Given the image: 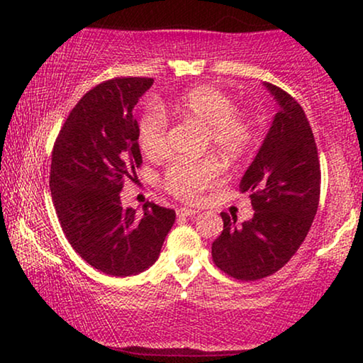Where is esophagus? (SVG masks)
Instances as JSON below:
<instances>
[{
  "mask_svg": "<svg viewBox=\"0 0 363 363\" xmlns=\"http://www.w3.org/2000/svg\"><path fill=\"white\" fill-rule=\"evenodd\" d=\"M196 213L198 210H193V208H178L177 210L178 218H190V216H195Z\"/></svg>",
  "mask_w": 363,
  "mask_h": 363,
  "instance_id": "esophagus-1",
  "label": "esophagus"
}]
</instances>
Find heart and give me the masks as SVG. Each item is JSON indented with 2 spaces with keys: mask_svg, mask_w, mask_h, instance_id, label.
Listing matches in <instances>:
<instances>
[{
  "mask_svg": "<svg viewBox=\"0 0 363 363\" xmlns=\"http://www.w3.org/2000/svg\"><path fill=\"white\" fill-rule=\"evenodd\" d=\"M182 117L195 118L208 127V145L223 157L238 160L255 142V125L236 104L220 89L201 86L188 91L173 102ZM138 145L148 157H162L168 148V121L158 106H150L138 121ZM221 180V165L215 158L201 162H175L163 175V186L182 200H195Z\"/></svg>",
  "mask_w": 363,
  "mask_h": 363,
  "instance_id": "heart-1",
  "label": "heart"
}]
</instances>
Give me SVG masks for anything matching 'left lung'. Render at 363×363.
<instances>
[{"mask_svg":"<svg viewBox=\"0 0 363 363\" xmlns=\"http://www.w3.org/2000/svg\"><path fill=\"white\" fill-rule=\"evenodd\" d=\"M264 86L279 108L240 183L241 191L250 193L255 215L238 225L236 216L221 213L223 231L211 246L215 264L241 281L274 274L296 255L320 196L319 155L304 111L281 87Z\"/></svg>","mask_w":363,"mask_h":363,"instance_id":"8db88e82","label":"left lung"}]
</instances>
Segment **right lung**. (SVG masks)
<instances>
[{
  "label": "right lung",
  "mask_w": 363,
  "mask_h": 363,
  "mask_svg": "<svg viewBox=\"0 0 363 363\" xmlns=\"http://www.w3.org/2000/svg\"><path fill=\"white\" fill-rule=\"evenodd\" d=\"M150 77H117L91 89L59 132L51 186L59 223L74 251L108 276H135L158 259L175 223L170 208H123L121 191L142 163L133 107Z\"/></svg>",
  "instance_id": "obj_1"
}]
</instances>
